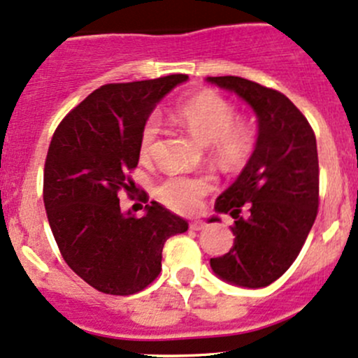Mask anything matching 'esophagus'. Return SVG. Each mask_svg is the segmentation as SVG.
Returning a JSON list of instances; mask_svg holds the SVG:
<instances>
[{
  "mask_svg": "<svg viewBox=\"0 0 358 358\" xmlns=\"http://www.w3.org/2000/svg\"><path fill=\"white\" fill-rule=\"evenodd\" d=\"M205 222H201V220H193V222H191V224H189V229L191 230H203V229H205Z\"/></svg>",
  "mask_w": 358,
  "mask_h": 358,
  "instance_id": "obj_1",
  "label": "esophagus"
}]
</instances>
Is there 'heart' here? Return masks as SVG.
Wrapping results in <instances>:
<instances>
[{
  "label": "heart",
  "mask_w": 358,
  "mask_h": 358,
  "mask_svg": "<svg viewBox=\"0 0 358 358\" xmlns=\"http://www.w3.org/2000/svg\"><path fill=\"white\" fill-rule=\"evenodd\" d=\"M236 107L213 90H203L176 107V116L203 143H210L213 159L222 167L236 169L252 155L257 143L255 122L236 117ZM160 134V119L150 114L141 124L138 152L141 157L152 155ZM215 189L211 174H172L157 186V196L165 206L179 213H191L201 199Z\"/></svg>",
  "instance_id": "obj_1"
}]
</instances>
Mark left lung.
I'll use <instances>...</instances> for the list:
<instances>
[{
  "instance_id": "8db88e82",
  "label": "left lung",
  "mask_w": 358,
  "mask_h": 358,
  "mask_svg": "<svg viewBox=\"0 0 358 358\" xmlns=\"http://www.w3.org/2000/svg\"><path fill=\"white\" fill-rule=\"evenodd\" d=\"M255 109L259 133L252 157L215 210L234 218V245L211 257V270L239 287L259 288L292 266L319 206L316 134L290 99L241 76H210ZM217 220V218H211Z\"/></svg>"
}]
</instances>
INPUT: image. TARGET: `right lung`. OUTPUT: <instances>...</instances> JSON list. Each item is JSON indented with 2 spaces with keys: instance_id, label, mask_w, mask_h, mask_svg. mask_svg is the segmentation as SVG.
<instances>
[{
  "instance_id": "right-lung-1",
  "label": "right lung",
  "mask_w": 358,
  "mask_h": 358,
  "mask_svg": "<svg viewBox=\"0 0 358 358\" xmlns=\"http://www.w3.org/2000/svg\"><path fill=\"white\" fill-rule=\"evenodd\" d=\"M187 75L107 83L57 124L44 164V206L61 256L102 294L133 295L162 270V249L187 222L152 201L147 215L122 213L140 160L138 136L155 103ZM148 201V199H147Z\"/></svg>"
}]
</instances>
